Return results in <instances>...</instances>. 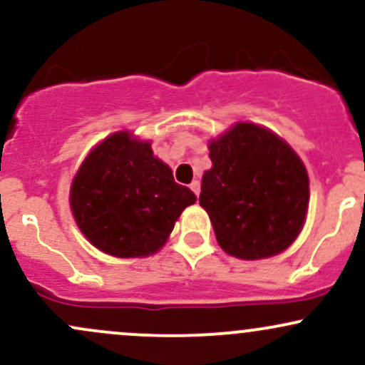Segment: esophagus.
Masks as SVG:
<instances>
[{
	"mask_svg": "<svg viewBox=\"0 0 365 365\" xmlns=\"http://www.w3.org/2000/svg\"><path fill=\"white\" fill-rule=\"evenodd\" d=\"M190 190L194 192L195 195H199V192H201V183H199V180H194V182L190 183Z\"/></svg>",
	"mask_w": 365,
	"mask_h": 365,
	"instance_id": "1",
	"label": "esophagus"
}]
</instances>
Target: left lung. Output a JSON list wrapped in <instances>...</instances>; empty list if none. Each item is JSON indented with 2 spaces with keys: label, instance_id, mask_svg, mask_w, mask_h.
I'll return each mask as SVG.
<instances>
[{
  "label": "left lung",
  "instance_id": "obj_1",
  "mask_svg": "<svg viewBox=\"0 0 365 365\" xmlns=\"http://www.w3.org/2000/svg\"><path fill=\"white\" fill-rule=\"evenodd\" d=\"M211 170L199 204L228 255L262 259L282 253L302 232L308 211V173L274 131L237 123L210 142Z\"/></svg>",
  "mask_w": 365,
  "mask_h": 365
}]
</instances>
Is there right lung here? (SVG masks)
<instances>
[{
  "instance_id": "right-lung-1",
  "label": "right lung",
  "mask_w": 365,
  "mask_h": 365,
  "mask_svg": "<svg viewBox=\"0 0 365 365\" xmlns=\"http://www.w3.org/2000/svg\"><path fill=\"white\" fill-rule=\"evenodd\" d=\"M195 199L155 158L150 142L130 131L100 142L71 185L79 230L97 250L118 258H142L161 250L178 216Z\"/></svg>"
}]
</instances>
